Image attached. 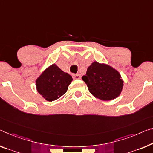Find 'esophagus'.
<instances>
[{"mask_svg": "<svg viewBox=\"0 0 153 153\" xmlns=\"http://www.w3.org/2000/svg\"><path fill=\"white\" fill-rule=\"evenodd\" d=\"M72 76H73V78H74V79H79L80 78H81V76H80V75H79V74H73V75H72Z\"/></svg>", "mask_w": 153, "mask_h": 153, "instance_id": "obj_1", "label": "esophagus"}]
</instances>
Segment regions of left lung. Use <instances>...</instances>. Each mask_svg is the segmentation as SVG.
<instances>
[{
  "label": "left lung",
  "mask_w": 153,
  "mask_h": 153,
  "mask_svg": "<svg viewBox=\"0 0 153 153\" xmlns=\"http://www.w3.org/2000/svg\"><path fill=\"white\" fill-rule=\"evenodd\" d=\"M82 79L90 92L102 100H111L120 94L123 80L116 70L105 63L93 62L88 68Z\"/></svg>",
  "instance_id": "left-lung-1"
}]
</instances>
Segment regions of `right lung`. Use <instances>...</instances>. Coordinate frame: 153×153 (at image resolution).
Returning a JSON list of instances; mask_svg holds the SVG:
<instances>
[{"label":"right lung","instance_id":"add662e5","mask_svg":"<svg viewBox=\"0 0 153 153\" xmlns=\"http://www.w3.org/2000/svg\"><path fill=\"white\" fill-rule=\"evenodd\" d=\"M72 81V76L68 73L62 71L56 64H53L37 79L36 88L44 99L51 102L66 92Z\"/></svg>","mask_w":153,"mask_h":153}]
</instances>
